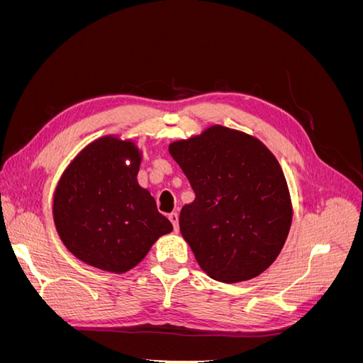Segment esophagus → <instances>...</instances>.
<instances>
[{
    "label": "esophagus",
    "mask_w": 363,
    "mask_h": 363,
    "mask_svg": "<svg viewBox=\"0 0 363 363\" xmlns=\"http://www.w3.org/2000/svg\"><path fill=\"white\" fill-rule=\"evenodd\" d=\"M168 218H169V221L172 223L174 228L179 230V213L177 212H172V213L168 215Z\"/></svg>",
    "instance_id": "obj_1"
}]
</instances>
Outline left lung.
I'll use <instances>...</instances> for the list:
<instances>
[{
	"mask_svg": "<svg viewBox=\"0 0 363 363\" xmlns=\"http://www.w3.org/2000/svg\"><path fill=\"white\" fill-rule=\"evenodd\" d=\"M195 200L183 206L180 232L212 279L257 277L277 259L292 223L281 167L256 138L223 125L169 145Z\"/></svg>",
	"mask_w": 363,
	"mask_h": 363,
	"instance_id": "1",
	"label": "left lung"
}]
</instances>
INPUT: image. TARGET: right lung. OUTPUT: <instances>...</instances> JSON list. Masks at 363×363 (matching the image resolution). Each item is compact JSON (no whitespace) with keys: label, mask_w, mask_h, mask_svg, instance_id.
<instances>
[{"label":"right lung","mask_w":363,"mask_h":363,"mask_svg":"<svg viewBox=\"0 0 363 363\" xmlns=\"http://www.w3.org/2000/svg\"><path fill=\"white\" fill-rule=\"evenodd\" d=\"M139 164L130 140L106 136L87 145L63 172L54 195V223L63 244L87 265L127 272L162 235L172 232L156 200L138 183Z\"/></svg>","instance_id":"1"}]
</instances>
